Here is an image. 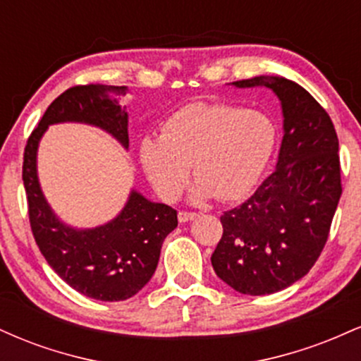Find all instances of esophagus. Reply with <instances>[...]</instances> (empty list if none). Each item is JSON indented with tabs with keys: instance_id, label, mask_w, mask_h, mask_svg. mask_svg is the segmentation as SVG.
Segmentation results:
<instances>
[{
	"instance_id": "34e87169",
	"label": "esophagus",
	"mask_w": 361,
	"mask_h": 361,
	"mask_svg": "<svg viewBox=\"0 0 361 361\" xmlns=\"http://www.w3.org/2000/svg\"><path fill=\"white\" fill-rule=\"evenodd\" d=\"M195 217H197V214H195V212H186V210H180V212H178V221H180V222L193 221Z\"/></svg>"
}]
</instances>
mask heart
Instances as JSON below:
<instances>
[{
	"label": "heart",
	"instance_id": "b5f03b06",
	"mask_svg": "<svg viewBox=\"0 0 361 361\" xmlns=\"http://www.w3.org/2000/svg\"><path fill=\"white\" fill-rule=\"evenodd\" d=\"M276 126L264 111L231 103H190L169 115L159 137L140 142V163L159 197L175 202L188 183L195 200H241L267 169Z\"/></svg>",
	"mask_w": 361,
	"mask_h": 361
}]
</instances>
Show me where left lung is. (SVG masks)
Segmentation results:
<instances>
[{"label": "left lung", "mask_w": 361, "mask_h": 361, "mask_svg": "<svg viewBox=\"0 0 361 361\" xmlns=\"http://www.w3.org/2000/svg\"><path fill=\"white\" fill-rule=\"evenodd\" d=\"M233 85L275 91L283 140L275 171L244 204L221 215L224 233L210 259L235 292L267 295L307 275L324 250L343 192L339 144L327 111L297 82L256 76Z\"/></svg>", "instance_id": "obj_1"}]
</instances>
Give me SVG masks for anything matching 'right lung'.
<instances>
[{
	"label": "right lung",
	"instance_id": "1",
	"mask_svg": "<svg viewBox=\"0 0 361 361\" xmlns=\"http://www.w3.org/2000/svg\"><path fill=\"white\" fill-rule=\"evenodd\" d=\"M126 86L76 85L54 100L27 140L23 186L37 246L69 287L103 302L130 299L154 275L164 238L178 226L176 210L132 192L114 221L97 229L64 226L45 202L37 180V147L51 123L85 122L110 132L128 147L127 114L117 97Z\"/></svg>",
	"mask_w": 361,
	"mask_h": 361
}]
</instances>
